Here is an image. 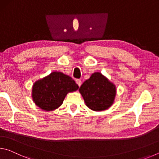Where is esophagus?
<instances>
[{
    "label": "esophagus",
    "instance_id": "34e87169",
    "mask_svg": "<svg viewBox=\"0 0 159 159\" xmlns=\"http://www.w3.org/2000/svg\"><path fill=\"white\" fill-rule=\"evenodd\" d=\"M76 83H77L78 85H79V87H80V86L81 85V84H82V81H81V80H80V79H76Z\"/></svg>",
    "mask_w": 159,
    "mask_h": 159
}]
</instances>
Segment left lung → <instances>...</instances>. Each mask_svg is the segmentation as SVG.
Wrapping results in <instances>:
<instances>
[{
	"mask_svg": "<svg viewBox=\"0 0 159 159\" xmlns=\"http://www.w3.org/2000/svg\"><path fill=\"white\" fill-rule=\"evenodd\" d=\"M85 105L95 111L108 109L114 104L116 87L100 72H95L79 88Z\"/></svg>",
	"mask_w": 159,
	"mask_h": 159,
	"instance_id": "8db88e82",
	"label": "left lung"
}]
</instances>
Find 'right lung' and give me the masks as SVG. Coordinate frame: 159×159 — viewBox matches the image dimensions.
I'll return each instance as SVG.
<instances>
[{
  "label": "right lung",
  "instance_id": "1",
  "mask_svg": "<svg viewBox=\"0 0 159 159\" xmlns=\"http://www.w3.org/2000/svg\"><path fill=\"white\" fill-rule=\"evenodd\" d=\"M79 88L68 75L53 71L34 83L31 97L35 104L40 109L52 111L62 104L67 94L75 92Z\"/></svg>",
  "mask_w": 159,
  "mask_h": 159
}]
</instances>
